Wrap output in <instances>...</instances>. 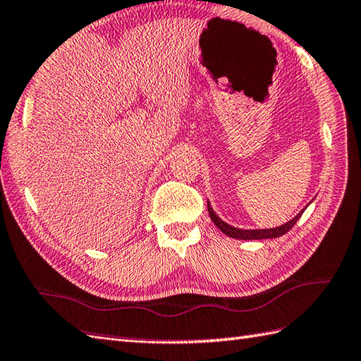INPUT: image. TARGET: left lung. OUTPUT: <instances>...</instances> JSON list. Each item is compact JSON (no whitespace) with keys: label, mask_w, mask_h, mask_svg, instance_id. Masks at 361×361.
I'll list each match as a JSON object with an SVG mask.
<instances>
[{"label":"left lung","mask_w":361,"mask_h":361,"mask_svg":"<svg viewBox=\"0 0 361 361\" xmlns=\"http://www.w3.org/2000/svg\"><path fill=\"white\" fill-rule=\"evenodd\" d=\"M207 211L209 215H211V220L214 221V224L219 228L223 233H226L228 237L232 238H238V240H263V238H276V237H281L284 233L289 232V229L294 228V224L298 221V219L301 216V214L305 212V209L301 211L297 216H294L290 221L281 224L280 228H274V229H257V231H246V229H237L233 228V226L224 223L221 219H219V215L214 212V209L211 207L207 201Z\"/></svg>","instance_id":"left-lung-1"}]
</instances>
